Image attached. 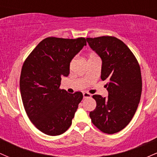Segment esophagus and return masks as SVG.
Wrapping results in <instances>:
<instances>
[{"label":"esophagus","instance_id":"esophagus-1","mask_svg":"<svg viewBox=\"0 0 157 157\" xmlns=\"http://www.w3.org/2000/svg\"><path fill=\"white\" fill-rule=\"evenodd\" d=\"M82 94H83V98H89V97H91V94L88 93V92H83L82 93Z\"/></svg>","mask_w":157,"mask_h":157}]
</instances>
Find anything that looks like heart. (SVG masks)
<instances>
[{"label": "heart", "mask_w": 157, "mask_h": 157, "mask_svg": "<svg viewBox=\"0 0 157 157\" xmlns=\"http://www.w3.org/2000/svg\"><path fill=\"white\" fill-rule=\"evenodd\" d=\"M95 58H98V57H97L96 55H93V54H91V55H90V56H89V60H91V59H95Z\"/></svg>", "instance_id": "heart-1"}]
</instances>
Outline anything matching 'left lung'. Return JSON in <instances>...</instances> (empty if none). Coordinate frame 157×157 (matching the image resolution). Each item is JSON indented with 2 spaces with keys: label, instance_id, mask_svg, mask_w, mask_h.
<instances>
[{
  "label": "left lung",
  "instance_id": "1",
  "mask_svg": "<svg viewBox=\"0 0 157 157\" xmlns=\"http://www.w3.org/2000/svg\"><path fill=\"white\" fill-rule=\"evenodd\" d=\"M86 40L101 57V79L107 81L109 91L106 98L93 95L97 105L89 116L102 132L115 134L128 125L137 109L142 86L140 66L130 48L117 37L102 36Z\"/></svg>",
  "mask_w": 157,
  "mask_h": 157
}]
</instances>
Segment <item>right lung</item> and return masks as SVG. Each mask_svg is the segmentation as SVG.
I'll return each instance as SVG.
<instances>
[{
    "label": "right lung",
    "instance_id": "right-lung-1",
    "mask_svg": "<svg viewBox=\"0 0 157 157\" xmlns=\"http://www.w3.org/2000/svg\"><path fill=\"white\" fill-rule=\"evenodd\" d=\"M86 45L84 37H48L23 63L20 77L23 106L30 121L44 134L60 135L71 125L83 95L60 89L61 77L69 75L70 62Z\"/></svg>",
    "mask_w": 157,
    "mask_h": 157
}]
</instances>
